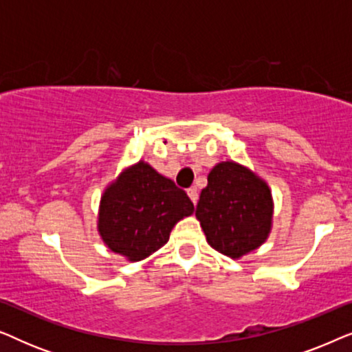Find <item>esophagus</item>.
Wrapping results in <instances>:
<instances>
[{"mask_svg": "<svg viewBox=\"0 0 352 352\" xmlns=\"http://www.w3.org/2000/svg\"><path fill=\"white\" fill-rule=\"evenodd\" d=\"M187 195H189V199L192 200V204H197V200H199V192H197L195 187H190V189H187Z\"/></svg>", "mask_w": 352, "mask_h": 352, "instance_id": "esophagus-1", "label": "esophagus"}]
</instances>
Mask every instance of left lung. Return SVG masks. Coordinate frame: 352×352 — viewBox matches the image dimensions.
Segmentation results:
<instances>
[{"label": "left lung", "instance_id": "obj_1", "mask_svg": "<svg viewBox=\"0 0 352 352\" xmlns=\"http://www.w3.org/2000/svg\"><path fill=\"white\" fill-rule=\"evenodd\" d=\"M272 213L269 186L235 162H221L210 171L195 210L206 242L232 259L266 242Z\"/></svg>", "mask_w": 352, "mask_h": 352}]
</instances>
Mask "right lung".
I'll return each instance as SVG.
<instances>
[{"mask_svg": "<svg viewBox=\"0 0 352 352\" xmlns=\"http://www.w3.org/2000/svg\"><path fill=\"white\" fill-rule=\"evenodd\" d=\"M192 213L194 204L184 190L138 162L104 190L98 230L113 253L141 261L160 250L177 221Z\"/></svg>", "mask_w": 352, "mask_h": 352, "instance_id": "add662e5", "label": "right lung"}]
</instances>
